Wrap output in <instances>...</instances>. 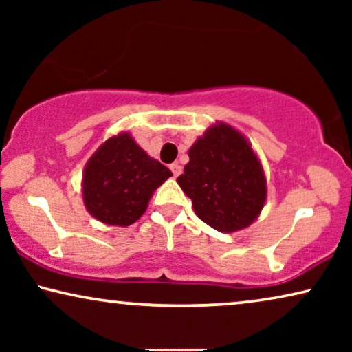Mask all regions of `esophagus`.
I'll list each match as a JSON object with an SVG mask.
<instances>
[{
  "label": "esophagus",
  "instance_id": "esophagus-1",
  "mask_svg": "<svg viewBox=\"0 0 352 352\" xmlns=\"http://www.w3.org/2000/svg\"><path fill=\"white\" fill-rule=\"evenodd\" d=\"M170 168H171V171H173V175H175V177H177L182 173V166L179 165V163H173Z\"/></svg>",
  "mask_w": 352,
  "mask_h": 352
}]
</instances>
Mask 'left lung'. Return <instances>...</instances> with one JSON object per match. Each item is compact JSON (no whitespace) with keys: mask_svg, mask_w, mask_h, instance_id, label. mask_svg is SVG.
Masks as SVG:
<instances>
[{"mask_svg":"<svg viewBox=\"0 0 352 352\" xmlns=\"http://www.w3.org/2000/svg\"><path fill=\"white\" fill-rule=\"evenodd\" d=\"M177 184L204 223L228 234L253 224L267 197L266 176L252 144L223 122L211 124L189 148Z\"/></svg>","mask_w":352,"mask_h":352,"instance_id":"left-lung-1","label":"left lung"}]
</instances>
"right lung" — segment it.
Returning <instances> with one entry per match:
<instances>
[{"instance_id": "obj_1", "label": "right lung", "mask_w": 352, "mask_h": 352, "mask_svg": "<svg viewBox=\"0 0 352 352\" xmlns=\"http://www.w3.org/2000/svg\"><path fill=\"white\" fill-rule=\"evenodd\" d=\"M173 173L148 157L129 133L109 138L86 163L83 204L104 224L131 226L146 213L148 200Z\"/></svg>"}]
</instances>
